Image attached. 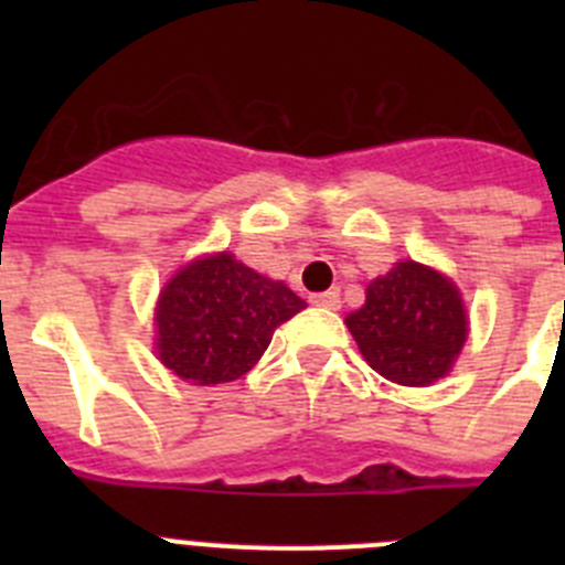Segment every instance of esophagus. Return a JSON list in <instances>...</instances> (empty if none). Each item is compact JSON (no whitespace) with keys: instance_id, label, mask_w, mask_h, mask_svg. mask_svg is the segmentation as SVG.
<instances>
[{"instance_id":"obj_1","label":"esophagus","mask_w":565,"mask_h":565,"mask_svg":"<svg viewBox=\"0 0 565 565\" xmlns=\"http://www.w3.org/2000/svg\"><path fill=\"white\" fill-rule=\"evenodd\" d=\"M311 302L319 308H328V311H337L342 299H339V291H322V294H313Z\"/></svg>"}]
</instances>
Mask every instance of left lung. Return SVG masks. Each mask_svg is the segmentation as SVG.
<instances>
[{
	"mask_svg": "<svg viewBox=\"0 0 565 565\" xmlns=\"http://www.w3.org/2000/svg\"><path fill=\"white\" fill-rule=\"evenodd\" d=\"M344 326L379 376L407 387L441 379L467 342V313L456 286L413 259L373 279L364 308Z\"/></svg>",
	"mask_w": 565,
	"mask_h": 565,
	"instance_id": "left-lung-1",
	"label": "left lung"
}]
</instances>
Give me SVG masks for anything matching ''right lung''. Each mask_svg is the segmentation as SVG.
Here are the masks:
<instances>
[{
	"label": "right lung",
	"mask_w": 565,
	"mask_h": 565,
	"mask_svg": "<svg viewBox=\"0 0 565 565\" xmlns=\"http://www.w3.org/2000/svg\"><path fill=\"white\" fill-rule=\"evenodd\" d=\"M302 308L286 282L263 277L232 254L194 259L158 299V356L194 384L232 382L252 371L274 331Z\"/></svg>",
	"instance_id": "obj_1"
}]
</instances>
